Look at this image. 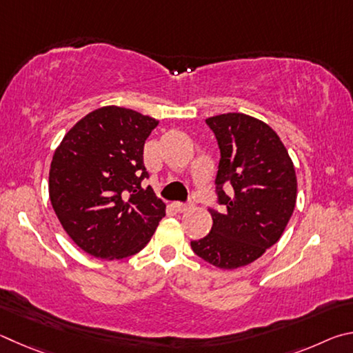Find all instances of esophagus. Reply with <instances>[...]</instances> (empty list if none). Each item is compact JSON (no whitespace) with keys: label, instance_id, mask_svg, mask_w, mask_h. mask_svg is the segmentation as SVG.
Wrapping results in <instances>:
<instances>
[{"label":"esophagus","instance_id":"1","mask_svg":"<svg viewBox=\"0 0 353 353\" xmlns=\"http://www.w3.org/2000/svg\"><path fill=\"white\" fill-rule=\"evenodd\" d=\"M194 206V203L192 201H188V203H173V208L176 209V212H186V211H189L190 208Z\"/></svg>","mask_w":353,"mask_h":353}]
</instances>
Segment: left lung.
Returning a JSON list of instances; mask_svg holds the SVG:
<instances>
[{"instance_id":"left-lung-1","label":"left lung","mask_w":353,"mask_h":353,"mask_svg":"<svg viewBox=\"0 0 353 353\" xmlns=\"http://www.w3.org/2000/svg\"><path fill=\"white\" fill-rule=\"evenodd\" d=\"M206 123L220 148L215 195L221 211L209 208L211 232L190 246L214 267L234 270L254 262L281 239L294 211L298 183L285 145L265 122L226 113Z\"/></svg>"}]
</instances>
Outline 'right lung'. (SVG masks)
Wrapping results in <instances>:
<instances>
[{"instance_id": "right-lung-1", "label": "right lung", "mask_w": 353, "mask_h": 353, "mask_svg": "<svg viewBox=\"0 0 353 353\" xmlns=\"http://www.w3.org/2000/svg\"><path fill=\"white\" fill-rule=\"evenodd\" d=\"M159 121L121 107H102L80 119L55 150L49 199L63 230L88 254L114 261L139 252L165 205L148 178L144 144Z\"/></svg>"}]
</instances>
